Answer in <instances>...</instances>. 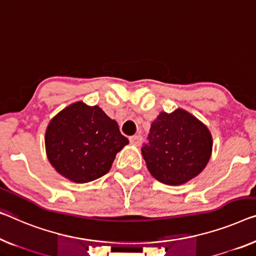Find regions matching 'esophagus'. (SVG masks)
<instances>
[{"label":"esophagus","instance_id":"obj_1","mask_svg":"<svg viewBox=\"0 0 256 256\" xmlns=\"http://www.w3.org/2000/svg\"><path fill=\"white\" fill-rule=\"evenodd\" d=\"M141 140H142V136H130V142H131L132 144H134V146H140Z\"/></svg>","mask_w":256,"mask_h":256}]
</instances>
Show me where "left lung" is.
Here are the masks:
<instances>
[{
  "instance_id": "left-lung-1",
  "label": "left lung",
  "mask_w": 256,
  "mask_h": 256,
  "mask_svg": "<svg viewBox=\"0 0 256 256\" xmlns=\"http://www.w3.org/2000/svg\"><path fill=\"white\" fill-rule=\"evenodd\" d=\"M147 139L141 148L147 169L166 185H182L196 177L212 155V138L208 128L182 109L160 114Z\"/></svg>"
}]
</instances>
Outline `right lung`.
<instances>
[{"instance_id":"right-lung-1","label":"right lung","mask_w":256,"mask_h":256,"mask_svg":"<svg viewBox=\"0 0 256 256\" xmlns=\"http://www.w3.org/2000/svg\"><path fill=\"white\" fill-rule=\"evenodd\" d=\"M44 144L47 158L57 172L84 184L104 176L128 140L100 106L79 101L49 122Z\"/></svg>"}]
</instances>
